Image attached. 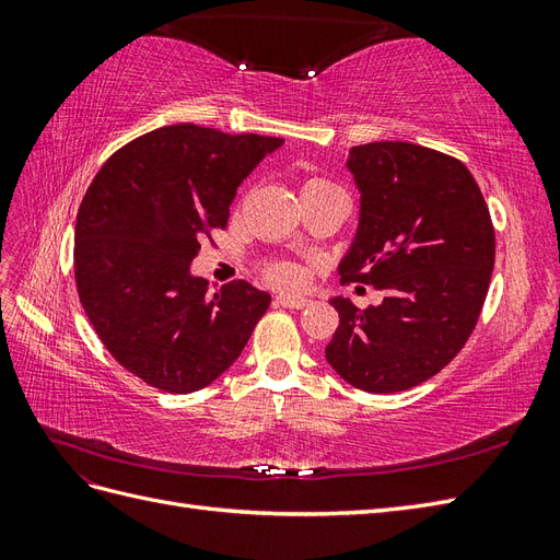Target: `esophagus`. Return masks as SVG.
Listing matches in <instances>:
<instances>
[{
    "mask_svg": "<svg viewBox=\"0 0 560 560\" xmlns=\"http://www.w3.org/2000/svg\"><path fill=\"white\" fill-rule=\"evenodd\" d=\"M278 306L282 308H292V311H299V308H306L308 306V299L306 296H292V294H280L276 299Z\"/></svg>",
    "mask_w": 560,
    "mask_h": 560,
    "instance_id": "esophagus-1",
    "label": "esophagus"
}]
</instances>
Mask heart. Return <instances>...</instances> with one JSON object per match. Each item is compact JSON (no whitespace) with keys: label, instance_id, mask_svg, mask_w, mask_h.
<instances>
[{"label":"heart","instance_id":"heart-1","mask_svg":"<svg viewBox=\"0 0 560 560\" xmlns=\"http://www.w3.org/2000/svg\"><path fill=\"white\" fill-rule=\"evenodd\" d=\"M308 184H322V179H308L303 186H308ZM266 278L280 287H296L301 282V270L294 264L280 261V264H270L266 268Z\"/></svg>","mask_w":560,"mask_h":560}]
</instances>
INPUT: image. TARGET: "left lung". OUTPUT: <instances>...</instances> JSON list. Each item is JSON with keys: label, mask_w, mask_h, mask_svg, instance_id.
Returning <instances> with one entry per match:
<instances>
[{"label": "left lung", "mask_w": 560, "mask_h": 560, "mask_svg": "<svg viewBox=\"0 0 560 560\" xmlns=\"http://www.w3.org/2000/svg\"><path fill=\"white\" fill-rule=\"evenodd\" d=\"M348 171L360 189V226L338 273L385 296L364 311L331 299L341 322L325 354L352 387L401 393L439 374L477 327L495 229L465 163L442 151L360 144Z\"/></svg>", "instance_id": "1"}]
</instances>
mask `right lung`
<instances>
[{
	"label": "right lung",
	"mask_w": 560,
	"mask_h": 560,
	"mask_svg": "<svg viewBox=\"0 0 560 560\" xmlns=\"http://www.w3.org/2000/svg\"><path fill=\"white\" fill-rule=\"evenodd\" d=\"M284 140L177 124L107 159L81 200L74 278L112 358L163 393L210 385L238 360L270 294L245 280L210 296L191 261L224 229L235 189Z\"/></svg>",
	"instance_id": "1"
}]
</instances>
